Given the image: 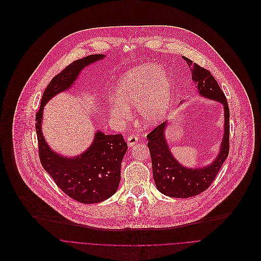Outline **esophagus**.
I'll list each match as a JSON object with an SVG mask.
<instances>
[{"instance_id": "esophagus-1", "label": "esophagus", "mask_w": 261, "mask_h": 261, "mask_svg": "<svg viewBox=\"0 0 261 261\" xmlns=\"http://www.w3.org/2000/svg\"><path fill=\"white\" fill-rule=\"evenodd\" d=\"M138 141H139V138L137 136H134V135L129 136L127 138V145H128V147H133L135 144L138 143Z\"/></svg>"}]
</instances>
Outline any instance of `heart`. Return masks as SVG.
I'll use <instances>...</instances> for the list:
<instances>
[{
  "label": "heart",
  "mask_w": 261,
  "mask_h": 261,
  "mask_svg": "<svg viewBox=\"0 0 261 261\" xmlns=\"http://www.w3.org/2000/svg\"><path fill=\"white\" fill-rule=\"evenodd\" d=\"M116 95L111 100L110 113L123 120L128 117L130 107L138 108L143 124L154 125L167 115L173 97V84L161 66L149 64L124 73L117 85Z\"/></svg>",
  "instance_id": "obj_1"
}]
</instances>
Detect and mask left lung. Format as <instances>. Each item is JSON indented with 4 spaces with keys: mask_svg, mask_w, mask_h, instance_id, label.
<instances>
[{
    "mask_svg": "<svg viewBox=\"0 0 261 261\" xmlns=\"http://www.w3.org/2000/svg\"><path fill=\"white\" fill-rule=\"evenodd\" d=\"M186 61L191 78L195 83L199 95L222 103L224 110V133L215 161L202 168H186L181 165L172 154L166 129L168 120L156 126L148 136L147 146L150 151L152 172L156 188L170 197L187 198L204 191L212 184L229 151V109L226 97L212 74L183 57ZM182 100L181 102H183Z\"/></svg>",
    "mask_w": 261,
    "mask_h": 261,
    "instance_id": "left-lung-1",
    "label": "left lung"
}]
</instances>
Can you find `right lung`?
<instances>
[{"mask_svg": "<svg viewBox=\"0 0 261 261\" xmlns=\"http://www.w3.org/2000/svg\"><path fill=\"white\" fill-rule=\"evenodd\" d=\"M105 57L91 55L66 67L44 90L40 110L36 114L39 156L44 170L67 195L83 203L100 202L117 191L127 144L121 135H105L96 130L91 145L83 153L73 158L63 156L45 141L42 133L43 110L52 97L71 88L84 68Z\"/></svg>", "mask_w": 261, "mask_h": 261, "instance_id": "add662e5", "label": "right lung"}]
</instances>
